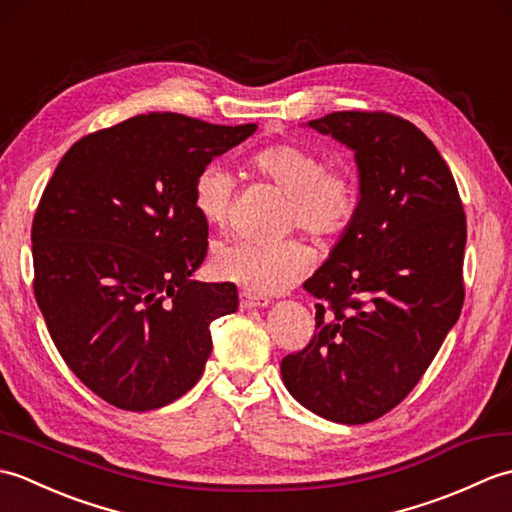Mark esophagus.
<instances>
[{"label": "esophagus", "instance_id": "34e87169", "mask_svg": "<svg viewBox=\"0 0 512 512\" xmlns=\"http://www.w3.org/2000/svg\"><path fill=\"white\" fill-rule=\"evenodd\" d=\"M239 303H242V308H266L270 299L253 295V292H248V290H242L239 292Z\"/></svg>", "mask_w": 512, "mask_h": 512}]
</instances>
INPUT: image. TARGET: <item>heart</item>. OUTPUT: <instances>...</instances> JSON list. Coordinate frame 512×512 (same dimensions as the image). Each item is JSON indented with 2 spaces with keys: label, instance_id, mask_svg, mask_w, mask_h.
Returning <instances> with one entry per match:
<instances>
[{
  "label": "heart",
  "instance_id": "obj_1",
  "mask_svg": "<svg viewBox=\"0 0 512 512\" xmlns=\"http://www.w3.org/2000/svg\"><path fill=\"white\" fill-rule=\"evenodd\" d=\"M248 165L259 178L273 182L286 193L284 226L299 228L317 242L341 237L358 209L356 180L343 167H325L317 151L277 140L257 149ZM237 180L220 162H211L193 180V206L206 224L222 226L231 217ZM310 253L299 239L262 244L231 239L215 248L213 270L224 281L255 295H277L306 275Z\"/></svg>",
  "mask_w": 512,
  "mask_h": 512
}]
</instances>
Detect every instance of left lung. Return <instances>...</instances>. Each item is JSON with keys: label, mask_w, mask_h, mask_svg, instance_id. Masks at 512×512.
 <instances>
[{"label": "left lung", "mask_w": 512, "mask_h": 512, "mask_svg": "<svg viewBox=\"0 0 512 512\" xmlns=\"http://www.w3.org/2000/svg\"><path fill=\"white\" fill-rule=\"evenodd\" d=\"M354 149L361 200L303 288L314 336L281 361L286 389L317 416L372 422L427 372L464 303L466 215L453 173L420 129L389 112L308 123Z\"/></svg>", "instance_id": "left-lung-1"}]
</instances>
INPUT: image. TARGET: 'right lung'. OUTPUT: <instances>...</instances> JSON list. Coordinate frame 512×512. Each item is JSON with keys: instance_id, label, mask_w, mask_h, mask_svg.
Segmentation results:
<instances>
[{"instance_id": "obj_1", "label": "right lung", "mask_w": 512, "mask_h": 512, "mask_svg": "<svg viewBox=\"0 0 512 512\" xmlns=\"http://www.w3.org/2000/svg\"><path fill=\"white\" fill-rule=\"evenodd\" d=\"M255 129L138 114L76 140L43 189L35 299L65 365L110 405L149 411L187 394L211 323L237 310L231 281L191 279L209 246L193 180Z\"/></svg>"}]
</instances>
